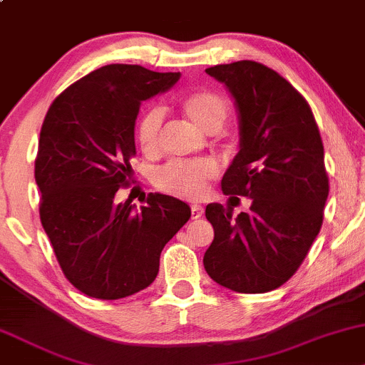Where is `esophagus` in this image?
I'll return each mask as SVG.
<instances>
[{
	"label": "esophagus",
	"mask_w": 365,
	"mask_h": 365,
	"mask_svg": "<svg viewBox=\"0 0 365 365\" xmlns=\"http://www.w3.org/2000/svg\"><path fill=\"white\" fill-rule=\"evenodd\" d=\"M202 213H205V210H202L201 205H197V202H195V205H192V218L202 217Z\"/></svg>",
	"instance_id": "34e87169"
}]
</instances>
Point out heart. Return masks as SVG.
Returning a JSON list of instances; mask_svg holds the SVG:
<instances>
[{
    "label": "heart",
    "instance_id": "obj_1",
    "mask_svg": "<svg viewBox=\"0 0 365 365\" xmlns=\"http://www.w3.org/2000/svg\"><path fill=\"white\" fill-rule=\"evenodd\" d=\"M180 108L189 120L206 133H217L227 118V103L212 91H195L180 101ZM163 112L147 110L136 124V141L145 155L159 150ZM217 176V166L212 160H175L155 171L153 183L163 192L183 199H197L205 194L206 185Z\"/></svg>",
    "mask_w": 365,
    "mask_h": 365
}]
</instances>
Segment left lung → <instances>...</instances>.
<instances>
[{
  "mask_svg": "<svg viewBox=\"0 0 365 365\" xmlns=\"http://www.w3.org/2000/svg\"><path fill=\"white\" fill-rule=\"evenodd\" d=\"M206 73L232 96L240 124L222 190L252 205L236 218L231 206H206L215 237L202 264L225 289L269 292L292 278L320 232L329 195L324 143L306 99L271 68L237 61Z\"/></svg>",
  "mask_w": 365,
  "mask_h": 365,
  "instance_id": "1",
  "label": "left lung"
}]
</instances>
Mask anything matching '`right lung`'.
Masks as SVG:
<instances>
[{"label": "right lung", "instance_id": "1", "mask_svg": "<svg viewBox=\"0 0 365 365\" xmlns=\"http://www.w3.org/2000/svg\"><path fill=\"white\" fill-rule=\"evenodd\" d=\"M180 73L108 64L68 87L48 108L34 178L40 218L61 269L89 297L113 301L147 289L160 252L190 218L180 199L150 192L136 210L115 201L131 178L141 103L171 89Z\"/></svg>", "mask_w": 365, "mask_h": 365}]
</instances>
